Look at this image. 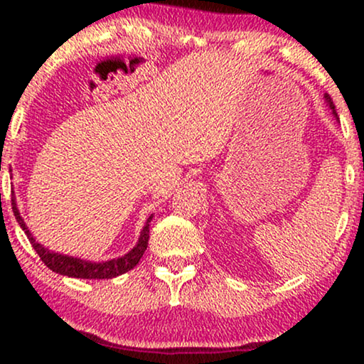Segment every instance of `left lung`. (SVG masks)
I'll return each instance as SVG.
<instances>
[{
	"label": "left lung",
	"mask_w": 364,
	"mask_h": 364,
	"mask_svg": "<svg viewBox=\"0 0 364 364\" xmlns=\"http://www.w3.org/2000/svg\"><path fill=\"white\" fill-rule=\"evenodd\" d=\"M325 102H327V106L330 107V111H332V114H333V116H336V118H337V112H336V106H333L332 99H330V97H328V95H325ZM337 119H339V118H337Z\"/></svg>",
	"instance_id": "left-lung-1"
}]
</instances>
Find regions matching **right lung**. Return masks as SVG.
I'll list each match as a JSON object with an SVG mask.
<instances>
[{
  "mask_svg": "<svg viewBox=\"0 0 364 364\" xmlns=\"http://www.w3.org/2000/svg\"><path fill=\"white\" fill-rule=\"evenodd\" d=\"M11 208H14L16 223H18L20 228L25 231L28 241H31L32 248H34L37 255H39L41 260L44 262V265L49 267L53 272L68 275V277H73V279H112V277H118L121 274L128 272V270H132L133 267H136V263L140 262V258L144 257L145 250H147L149 225L154 217V214L149 215L147 223H145L144 229H141L140 232L139 241H136V245L133 246L128 253L121 255L118 258H112V260L90 262V260H82V258H77V257H70V255L56 253L53 252V250L44 248V245H41L39 241H36L34 235L28 231L27 224L23 223L22 215H20L18 205H16L15 191H14V196H11Z\"/></svg>",
  "mask_w": 364,
  "mask_h": 364,
  "instance_id": "right-lung-1",
  "label": "right lung"
}]
</instances>
